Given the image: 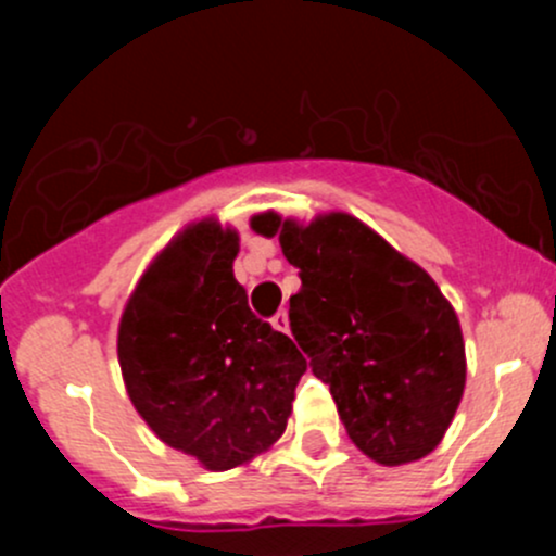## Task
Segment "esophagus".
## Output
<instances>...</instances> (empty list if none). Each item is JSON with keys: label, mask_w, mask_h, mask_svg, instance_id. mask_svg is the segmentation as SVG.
<instances>
[{"label": "esophagus", "mask_w": 556, "mask_h": 556, "mask_svg": "<svg viewBox=\"0 0 556 556\" xmlns=\"http://www.w3.org/2000/svg\"><path fill=\"white\" fill-rule=\"evenodd\" d=\"M271 325L277 330H282V333H290V319H288V312H277L271 317Z\"/></svg>", "instance_id": "esophagus-1"}]
</instances>
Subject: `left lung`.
Segmentation results:
<instances>
[{
	"instance_id": "8db88e82",
	"label": "left lung",
	"mask_w": 556,
	"mask_h": 556,
	"mask_svg": "<svg viewBox=\"0 0 556 556\" xmlns=\"http://www.w3.org/2000/svg\"><path fill=\"white\" fill-rule=\"evenodd\" d=\"M250 226L299 268L290 328L352 444L379 465L433 452L465 390L463 330L433 277L346 212Z\"/></svg>"
}]
</instances>
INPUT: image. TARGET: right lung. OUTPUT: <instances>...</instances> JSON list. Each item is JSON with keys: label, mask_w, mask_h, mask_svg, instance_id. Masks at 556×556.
<instances>
[{"label": "right lung", "mask_w": 556, "mask_h": 556, "mask_svg": "<svg viewBox=\"0 0 556 556\" xmlns=\"http://www.w3.org/2000/svg\"><path fill=\"white\" fill-rule=\"evenodd\" d=\"M239 233L206 217L179 231L134 288L117 361L139 417L206 470H231L288 428L306 357L257 319L233 277Z\"/></svg>", "instance_id": "1"}]
</instances>
